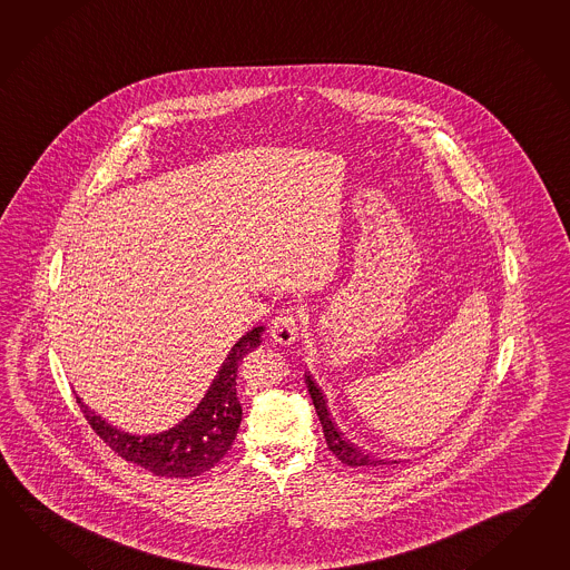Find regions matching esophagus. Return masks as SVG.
Listing matches in <instances>:
<instances>
[{
  "label": "esophagus",
  "instance_id": "1",
  "mask_svg": "<svg viewBox=\"0 0 570 570\" xmlns=\"http://www.w3.org/2000/svg\"><path fill=\"white\" fill-rule=\"evenodd\" d=\"M298 313L294 308H284L279 311L276 318L269 325V335L274 337V342L282 345H291L298 337Z\"/></svg>",
  "mask_w": 570,
  "mask_h": 570
}]
</instances>
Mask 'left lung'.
<instances>
[{
  "label": "left lung",
  "mask_w": 570,
  "mask_h": 570,
  "mask_svg": "<svg viewBox=\"0 0 570 570\" xmlns=\"http://www.w3.org/2000/svg\"><path fill=\"white\" fill-rule=\"evenodd\" d=\"M304 380H306V389H308L311 399H313V405H315L318 421H321V425H323L327 448L342 460L343 464H347V466H352V469H380V466H384V464H399L396 460L391 462V460H382V458H374V455L366 454V452L357 450L354 443L347 442V440L343 438L342 431L337 430L335 423L331 421L330 411H327V401H325L323 393L318 391V386H316L311 376H304Z\"/></svg>",
  "instance_id": "left-lung-1"
}]
</instances>
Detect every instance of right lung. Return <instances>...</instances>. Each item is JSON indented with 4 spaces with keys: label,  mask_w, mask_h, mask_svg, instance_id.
I'll return each mask as SVG.
<instances>
[{
    "label": "right lung",
    "mask_w": 570,
    "mask_h": 570,
    "mask_svg": "<svg viewBox=\"0 0 570 570\" xmlns=\"http://www.w3.org/2000/svg\"><path fill=\"white\" fill-rule=\"evenodd\" d=\"M262 333L264 327H255L235 343L203 403L174 430L157 435H130L89 413L81 401L77 403L91 430L120 458L149 470L155 476H200L215 469L237 438L243 415L237 399V370L243 355L262 343Z\"/></svg>",
    "instance_id": "right-lung-1"
}]
</instances>
